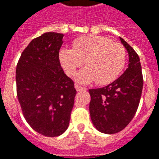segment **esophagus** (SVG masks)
I'll use <instances>...</instances> for the list:
<instances>
[{
    "label": "esophagus",
    "instance_id": "esophagus-1",
    "mask_svg": "<svg viewBox=\"0 0 159 159\" xmlns=\"http://www.w3.org/2000/svg\"><path fill=\"white\" fill-rule=\"evenodd\" d=\"M75 88L76 89V91H82V90H86L87 89L84 88V87H82V86H80L78 84H75Z\"/></svg>",
    "mask_w": 159,
    "mask_h": 159
}]
</instances>
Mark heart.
Here are the masks:
<instances>
[{"label": "heart", "instance_id": "b5f03b06", "mask_svg": "<svg viewBox=\"0 0 159 159\" xmlns=\"http://www.w3.org/2000/svg\"><path fill=\"white\" fill-rule=\"evenodd\" d=\"M124 46L101 35H86L77 38L72 48H63L59 52L60 62L67 75H75V81L89 84L96 81L99 85L112 83L119 76L125 65Z\"/></svg>", "mask_w": 159, "mask_h": 159}]
</instances>
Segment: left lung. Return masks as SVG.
Wrapping results in <instances>:
<instances>
[{"mask_svg": "<svg viewBox=\"0 0 159 159\" xmlns=\"http://www.w3.org/2000/svg\"><path fill=\"white\" fill-rule=\"evenodd\" d=\"M120 41L129 55L128 68L111 84L89 90L92 124L98 130L105 134L116 133L129 125L138 110L143 89L139 56L124 39L120 37Z\"/></svg>", "mask_w": 159, "mask_h": 159, "instance_id": "8db88e82", "label": "left lung"}]
</instances>
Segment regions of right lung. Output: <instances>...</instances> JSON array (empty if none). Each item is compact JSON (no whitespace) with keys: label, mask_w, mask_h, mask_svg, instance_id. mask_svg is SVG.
<instances>
[{"label":"right lung","mask_w":159,"mask_h":159,"mask_svg":"<svg viewBox=\"0 0 159 159\" xmlns=\"http://www.w3.org/2000/svg\"><path fill=\"white\" fill-rule=\"evenodd\" d=\"M63 34L44 33L20 55L16 71L17 98L28 124L46 137L68 129L76 90L59 61Z\"/></svg>","instance_id":"right-lung-1"}]
</instances>
